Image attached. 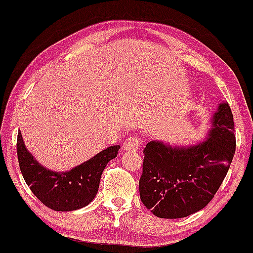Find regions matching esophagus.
<instances>
[{
    "mask_svg": "<svg viewBox=\"0 0 253 253\" xmlns=\"http://www.w3.org/2000/svg\"><path fill=\"white\" fill-rule=\"evenodd\" d=\"M140 148V139L137 137H129L124 142V150L137 151Z\"/></svg>",
    "mask_w": 253,
    "mask_h": 253,
    "instance_id": "esophagus-1",
    "label": "esophagus"
}]
</instances>
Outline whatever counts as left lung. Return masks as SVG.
<instances>
[{
	"instance_id": "left-lung-1",
	"label": "left lung",
	"mask_w": 253,
	"mask_h": 253,
	"mask_svg": "<svg viewBox=\"0 0 253 253\" xmlns=\"http://www.w3.org/2000/svg\"><path fill=\"white\" fill-rule=\"evenodd\" d=\"M228 103H221L210 136L197 145L178 148L151 141L143 150L139 180L141 202L163 219H179L205 208L224 180L236 149Z\"/></svg>"
}]
</instances>
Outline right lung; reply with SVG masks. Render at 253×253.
<instances>
[{"instance_id": "add662e5", "label": "right lung", "mask_w": 253, "mask_h": 253, "mask_svg": "<svg viewBox=\"0 0 253 253\" xmlns=\"http://www.w3.org/2000/svg\"><path fill=\"white\" fill-rule=\"evenodd\" d=\"M120 148L112 145L68 172H54L41 166L29 153L20 131L17 136V156L23 179L39 201L55 211L87 206L97 195L105 166L117 156Z\"/></svg>"}]
</instances>
